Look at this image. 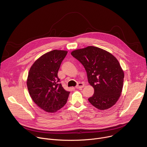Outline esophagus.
<instances>
[{"mask_svg":"<svg viewBox=\"0 0 147 147\" xmlns=\"http://www.w3.org/2000/svg\"><path fill=\"white\" fill-rule=\"evenodd\" d=\"M84 87V84L82 82H79L78 84L76 86V88L77 89H81L82 88H83Z\"/></svg>","mask_w":147,"mask_h":147,"instance_id":"34e87169","label":"esophagus"}]
</instances>
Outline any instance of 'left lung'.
Returning a JSON list of instances; mask_svg holds the SVG:
<instances>
[{
  "instance_id": "obj_1",
  "label": "left lung",
  "mask_w": 147,
  "mask_h": 147,
  "mask_svg": "<svg viewBox=\"0 0 147 147\" xmlns=\"http://www.w3.org/2000/svg\"><path fill=\"white\" fill-rule=\"evenodd\" d=\"M71 55L84 67L94 94L88 98L96 108L105 110L116 103L122 91L124 72L117 59L109 52L90 46L73 51Z\"/></svg>"
}]
</instances>
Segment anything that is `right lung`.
I'll return each instance as SVG.
<instances>
[{
	"label": "right lung",
	"mask_w": 147,
	"mask_h": 147,
	"mask_svg": "<svg viewBox=\"0 0 147 147\" xmlns=\"http://www.w3.org/2000/svg\"><path fill=\"white\" fill-rule=\"evenodd\" d=\"M66 51L53 50L38 59L31 66L27 85L29 94L37 105L47 112L53 113L66 103L70 92L66 91L57 76Z\"/></svg>",
	"instance_id": "right-lung-1"
}]
</instances>
